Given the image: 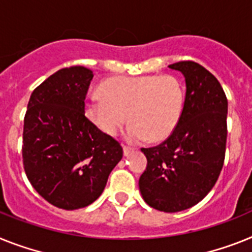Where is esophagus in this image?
Listing matches in <instances>:
<instances>
[{
  "label": "esophagus",
  "instance_id": "obj_1",
  "mask_svg": "<svg viewBox=\"0 0 252 252\" xmlns=\"http://www.w3.org/2000/svg\"><path fill=\"white\" fill-rule=\"evenodd\" d=\"M132 151H133L132 147H128V146H123V152H124V156H128Z\"/></svg>",
  "mask_w": 252,
  "mask_h": 252
}]
</instances>
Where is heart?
Instances as JSON below:
<instances>
[{
  "label": "heart",
  "mask_w": 252,
  "mask_h": 252,
  "mask_svg": "<svg viewBox=\"0 0 252 252\" xmlns=\"http://www.w3.org/2000/svg\"><path fill=\"white\" fill-rule=\"evenodd\" d=\"M100 91L87 97V119L106 136H115L128 119L126 137L134 143L168 138L185 111V87L170 74L114 78Z\"/></svg>",
  "instance_id": "1"
}]
</instances>
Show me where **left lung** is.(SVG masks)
Returning a JSON list of instances; mask_svg holds the SVG:
<instances>
[{
	"mask_svg": "<svg viewBox=\"0 0 252 252\" xmlns=\"http://www.w3.org/2000/svg\"><path fill=\"white\" fill-rule=\"evenodd\" d=\"M169 67L185 77V111L164 142L141 149L147 166L138 186L151 208L177 213L201 201L220 174L227 143L228 101L217 78L197 63L179 61Z\"/></svg>",
	"mask_w": 252,
	"mask_h": 252,
	"instance_id": "obj_1",
	"label": "left lung"
}]
</instances>
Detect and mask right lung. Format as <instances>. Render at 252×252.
Returning <instances> with one entry per match:
<instances>
[{
    "label": "right lung",
    "instance_id": "right-lung-1",
    "mask_svg": "<svg viewBox=\"0 0 252 252\" xmlns=\"http://www.w3.org/2000/svg\"><path fill=\"white\" fill-rule=\"evenodd\" d=\"M92 78L84 66L60 69L33 91L24 118L25 174L46 201L65 210L96 201L123 158L120 143L84 115Z\"/></svg>",
    "mask_w": 252,
    "mask_h": 252
}]
</instances>
